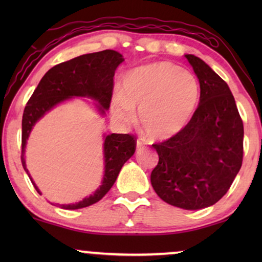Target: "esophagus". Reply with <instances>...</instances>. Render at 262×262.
<instances>
[{
    "mask_svg": "<svg viewBox=\"0 0 262 262\" xmlns=\"http://www.w3.org/2000/svg\"><path fill=\"white\" fill-rule=\"evenodd\" d=\"M136 149H137L138 152L139 151H143V150L145 149V146H144V144H143V142L137 141V143H136Z\"/></svg>",
    "mask_w": 262,
    "mask_h": 262,
    "instance_id": "34e87169",
    "label": "esophagus"
}]
</instances>
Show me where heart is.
Returning <instances> with one entry per match:
<instances>
[{
    "label": "heart",
    "instance_id": "heart-1",
    "mask_svg": "<svg viewBox=\"0 0 262 262\" xmlns=\"http://www.w3.org/2000/svg\"><path fill=\"white\" fill-rule=\"evenodd\" d=\"M202 89L192 71L171 62L135 68L123 77L111 114L117 123H131L138 108L142 131L151 139H169L184 130L198 110Z\"/></svg>",
    "mask_w": 262,
    "mask_h": 262
}]
</instances>
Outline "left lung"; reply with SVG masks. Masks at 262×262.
I'll return each mask as SVG.
<instances>
[{
	"label": "left lung",
	"mask_w": 262,
	"mask_h": 262,
	"mask_svg": "<svg viewBox=\"0 0 262 262\" xmlns=\"http://www.w3.org/2000/svg\"><path fill=\"white\" fill-rule=\"evenodd\" d=\"M185 57L199 80L200 102L180 134L154 145L159 163L150 180L163 202L200 210L216 204L239 171L243 123L227 82L199 57Z\"/></svg>",
	"instance_id": "8db88e82"
}]
</instances>
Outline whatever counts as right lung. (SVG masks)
<instances>
[{
  "label": "right lung",
  "mask_w": 262,
  "mask_h": 262,
  "mask_svg": "<svg viewBox=\"0 0 262 262\" xmlns=\"http://www.w3.org/2000/svg\"><path fill=\"white\" fill-rule=\"evenodd\" d=\"M124 62L121 53L114 50L78 56L53 67L44 75L28 100L23 116V151L21 162L35 191L41 194L26 166L25 151L28 137L34 125L45 114L60 103L75 98L92 100L96 112L106 116L113 91V76L117 68ZM135 138L130 135H103V175L101 185L89 196L74 204H56L66 210H77L98 203L116 182L124 163L135 154Z\"/></svg>",
  "instance_id": "1"
}]
</instances>
